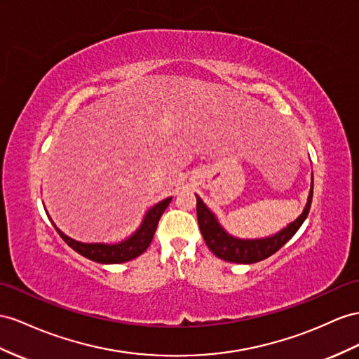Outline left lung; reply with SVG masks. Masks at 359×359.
<instances>
[{
    "instance_id": "left-lung-1",
    "label": "left lung",
    "mask_w": 359,
    "mask_h": 359,
    "mask_svg": "<svg viewBox=\"0 0 359 359\" xmlns=\"http://www.w3.org/2000/svg\"><path fill=\"white\" fill-rule=\"evenodd\" d=\"M57 159H59V154ZM170 203V200H163L161 203L156 205L154 208H151L147 215L144 217V222L141 223L140 229L137 231L127 238L124 241H119L115 244H83V243H79L71 240L69 236H67L65 233H62L59 229L56 227L53 222L54 229H56L57 233L60 235V238L63 241H65L72 250H76L79 255L85 256V258L94 261V262H100V264H119V262H127V261H132L137 256L142 255L147 247L150 245L151 240H153V235L156 231V226H158V222L161 215L163 214V210L167 209ZM45 212L48 215V210L45 209ZM50 217V215H48ZM51 219V218H50ZM210 235H206L205 240L209 244L210 249L214 250V247L217 244H214V241L210 240Z\"/></svg>"
}]
</instances>
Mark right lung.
I'll use <instances>...</instances> for the list:
<instances>
[{
	"label": "right lung",
	"mask_w": 359,
	"mask_h": 359,
	"mask_svg": "<svg viewBox=\"0 0 359 359\" xmlns=\"http://www.w3.org/2000/svg\"><path fill=\"white\" fill-rule=\"evenodd\" d=\"M312 194L308 197V203L303 214L291 223L288 227H285L283 231L276 233L274 236L264 238V240H238V238L229 236L223 227L218 224L215 215L210 212L206 208V205L201 201L200 197H197V218L198 226L203 238L206 235H210V240L217 244L214 247V253L227 262H236V264H253L259 262L262 259H267L269 256L278 252L283 244H287L292 235L299 231L303 219L306 218L309 212Z\"/></svg>",
	"instance_id": "1"
}]
</instances>
